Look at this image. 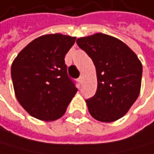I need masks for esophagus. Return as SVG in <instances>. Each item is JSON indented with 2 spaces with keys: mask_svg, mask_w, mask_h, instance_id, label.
<instances>
[{
  "mask_svg": "<svg viewBox=\"0 0 154 154\" xmlns=\"http://www.w3.org/2000/svg\"><path fill=\"white\" fill-rule=\"evenodd\" d=\"M78 81H79V83H80V84H83V82H84V78H83V76H81V77L78 79Z\"/></svg>",
  "mask_w": 154,
  "mask_h": 154,
  "instance_id": "esophagus-1",
  "label": "esophagus"
}]
</instances>
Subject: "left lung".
Wrapping results in <instances>:
<instances>
[{"label":"left lung","instance_id":"left-lung-1","mask_svg":"<svg viewBox=\"0 0 154 154\" xmlns=\"http://www.w3.org/2000/svg\"><path fill=\"white\" fill-rule=\"evenodd\" d=\"M76 42L97 69V92L86 99L90 114L100 122L116 121L128 112L139 95L140 61L122 41L103 33L79 38Z\"/></svg>","mask_w":154,"mask_h":154}]
</instances>
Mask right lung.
Masks as SVG:
<instances>
[{
  "instance_id": "1",
  "label": "right lung",
  "mask_w": 154,
  "mask_h": 154,
  "mask_svg": "<svg viewBox=\"0 0 154 154\" xmlns=\"http://www.w3.org/2000/svg\"><path fill=\"white\" fill-rule=\"evenodd\" d=\"M75 40L58 33L41 36L14 60L11 76L16 97L31 116L54 121L65 113L77 92L65 64V56Z\"/></svg>"
}]
</instances>
